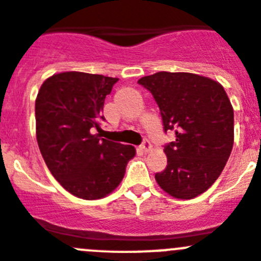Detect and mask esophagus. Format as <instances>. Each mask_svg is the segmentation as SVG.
<instances>
[{
	"label": "esophagus",
	"instance_id": "34e87169",
	"mask_svg": "<svg viewBox=\"0 0 261 261\" xmlns=\"http://www.w3.org/2000/svg\"><path fill=\"white\" fill-rule=\"evenodd\" d=\"M140 150L143 151V153H149V151L151 150V144L149 143L148 140H145V141H144V143L140 145Z\"/></svg>",
	"mask_w": 261,
	"mask_h": 261
}]
</instances>
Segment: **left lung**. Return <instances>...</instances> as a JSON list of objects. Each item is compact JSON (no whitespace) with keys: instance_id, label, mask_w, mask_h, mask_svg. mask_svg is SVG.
<instances>
[{"instance_id":"obj_1","label":"left lung","mask_w":261,"mask_h":261,"mask_svg":"<svg viewBox=\"0 0 261 261\" xmlns=\"http://www.w3.org/2000/svg\"><path fill=\"white\" fill-rule=\"evenodd\" d=\"M138 83L153 94L164 131L176 133L164 148L167 168L155 174L156 184L176 199L196 198L216 182L233 146V107L226 90L191 72L161 71Z\"/></svg>"}]
</instances>
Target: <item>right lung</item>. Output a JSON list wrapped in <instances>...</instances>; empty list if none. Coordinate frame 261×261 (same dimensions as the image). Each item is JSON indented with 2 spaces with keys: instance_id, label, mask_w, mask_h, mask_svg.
Listing matches in <instances>:
<instances>
[{
  "instance_id": "add662e5",
  "label": "right lung",
  "mask_w": 261,
  "mask_h": 261,
  "mask_svg": "<svg viewBox=\"0 0 261 261\" xmlns=\"http://www.w3.org/2000/svg\"><path fill=\"white\" fill-rule=\"evenodd\" d=\"M117 77L66 71L44 80L35 99V134L52 176L85 200L110 195L122 181L133 145L100 139L105 99Z\"/></svg>"
}]
</instances>
